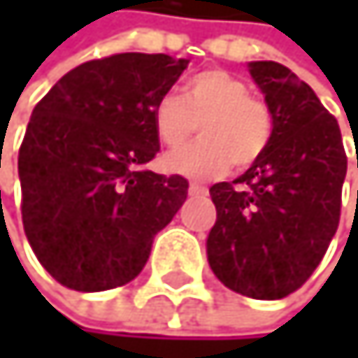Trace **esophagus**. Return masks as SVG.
Wrapping results in <instances>:
<instances>
[{
  "label": "esophagus",
  "mask_w": 358,
  "mask_h": 358,
  "mask_svg": "<svg viewBox=\"0 0 358 358\" xmlns=\"http://www.w3.org/2000/svg\"><path fill=\"white\" fill-rule=\"evenodd\" d=\"M203 193H206V187L195 185V182H191V185H189V195H203Z\"/></svg>",
  "instance_id": "obj_1"
}]
</instances>
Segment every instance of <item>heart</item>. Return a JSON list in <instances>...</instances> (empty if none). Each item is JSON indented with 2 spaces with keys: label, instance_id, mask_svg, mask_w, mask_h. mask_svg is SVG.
Segmentation results:
<instances>
[{
  "label": "heart",
  "instance_id": "b5f03b06",
  "mask_svg": "<svg viewBox=\"0 0 358 358\" xmlns=\"http://www.w3.org/2000/svg\"><path fill=\"white\" fill-rule=\"evenodd\" d=\"M197 122L201 139L165 155V171L197 180L217 178L231 161L241 169L253 165L271 139L268 109L251 99L245 81L219 68L191 77L185 96L161 94L152 107L155 131L169 148L185 145L197 131Z\"/></svg>",
  "mask_w": 358,
  "mask_h": 358
}]
</instances>
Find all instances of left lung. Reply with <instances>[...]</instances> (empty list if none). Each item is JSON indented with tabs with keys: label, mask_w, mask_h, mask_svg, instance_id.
I'll use <instances>...</instances> for the list:
<instances>
[{
	"label": "left lung",
	"mask_w": 358,
	"mask_h": 358,
	"mask_svg": "<svg viewBox=\"0 0 358 358\" xmlns=\"http://www.w3.org/2000/svg\"><path fill=\"white\" fill-rule=\"evenodd\" d=\"M273 131L264 155L234 182H217V221L206 255L243 296L277 301L309 279L339 225L346 178L337 120L315 92L277 62H249Z\"/></svg>",
	"instance_id": "8db88e82"
}]
</instances>
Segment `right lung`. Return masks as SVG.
Returning <instances> with one entry per match:
<instances>
[{"label":"right lung","mask_w":358,"mask_h":358,"mask_svg":"<svg viewBox=\"0 0 358 358\" xmlns=\"http://www.w3.org/2000/svg\"><path fill=\"white\" fill-rule=\"evenodd\" d=\"M187 66L165 53L92 59L34 107L19 150L21 215L38 262L62 285L129 283L185 203V178L145 163L161 148L152 107Z\"/></svg>","instance_id":"add662e5"}]
</instances>
